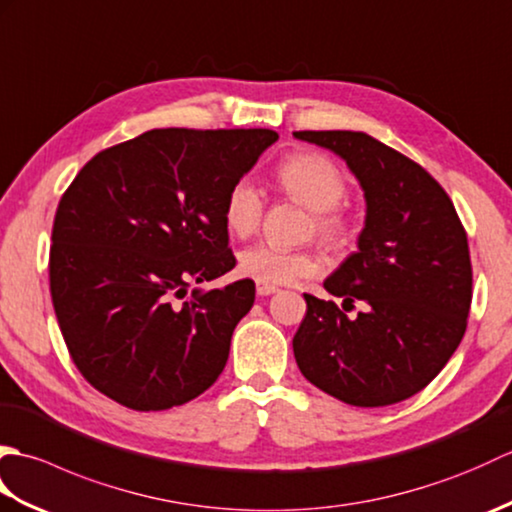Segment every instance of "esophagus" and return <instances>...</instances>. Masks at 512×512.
<instances>
[{
  "mask_svg": "<svg viewBox=\"0 0 512 512\" xmlns=\"http://www.w3.org/2000/svg\"><path fill=\"white\" fill-rule=\"evenodd\" d=\"M277 290H279L277 286L262 284V281H259V284H257V295H259V297H268V295H273V292H277Z\"/></svg>",
  "mask_w": 512,
  "mask_h": 512,
  "instance_id": "34e87169",
  "label": "esophagus"
}]
</instances>
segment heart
Instances as JSON below:
<instances>
[{
  "mask_svg": "<svg viewBox=\"0 0 512 512\" xmlns=\"http://www.w3.org/2000/svg\"><path fill=\"white\" fill-rule=\"evenodd\" d=\"M277 187L288 198L312 211V231L330 248L347 246L352 224L339 204L347 195V180L339 165L319 151H295L279 162L275 169ZM264 215V198L248 178H239L226 191L222 217L226 231L235 237L253 235ZM237 273L257 284H290L301 277L319 273V259L310 250L277 248L255 244L237 255Z\"/></svg>",
  "mask_w": 512,
  "mask_h": 512,
  "instance_id": "1",
  "label": "heart"
}]
</instances>
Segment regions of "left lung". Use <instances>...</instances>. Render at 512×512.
Masks as SVG:
<instances>
[{
  "label": "left lung",
  "mask_w": 512,
  "mask_h": 512,
  "mask_svg": "<svg viewBox=\"0 0 512 512\" xmlns=\"http://www.w3.org/2000/svg\"><path fill=\"white\" fill-rule=\"evenodd\" d=\"M339 154L361 182L367 217L358 253L325 290L356 300L347 318L334 301L303 295L292 339L314 387L354 407H385L427 387L466 332L473 268L466 231L440 182L418 162L363 132H295Z\"/></svg>",
  "instance_id": "obj_1"
}]
</instances>
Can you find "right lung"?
Here are the masks:
<instances>
[{"label": "right lung", "mask_w": 512, "mask_h": 512, "mask_svg": "<svg viewBox=\"0 0 512 512\" xmlns=\"http://www.w3.org/2000/svg\"><path fill=\"white\" fill-rule=\"evenodd\" d=\"M273 129H151L99 151L57 206L50 295L88 383L118 405L162 411L200 396L226 365L255 284L200 292L235 268L226 191Z\"/></svg>", "instance_id": "right-lung-1"}]
</instances>
